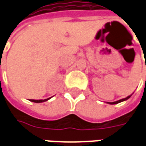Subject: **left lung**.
<instances>
[{
	"label": "left lung",
	"instance_id": "obj_1",
	"mask_svg": "<svg viewBox=\"0 0 146 146\" xmlns=\"http://www.w3.org/2000/svg\"><path fill=\"white\" fill-rule=\"evenodd\" d=\"M131 95H129V96H127V98H122V99H120V100H118V101H116V102H107V103H109V104H111V105H114V104H117V103H119V102H123V101H126V100H127L128 98H131Z\"/></svg>",
	"mask_w": 146,
	"mask_h": 146
}]
</instances>
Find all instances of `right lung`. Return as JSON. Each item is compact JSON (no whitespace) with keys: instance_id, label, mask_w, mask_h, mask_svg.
Returning <instances> with one entry per match:
<instances>
[{"instance_id":"1","label":"right lung","mask_w":146,"mask_h":146,"mask_svg":"<svg viewBox=\"0 0 146 146\" xmlns=\"http://www.w3.org/2000/svg\"><path fill=\"white\" fill-rule=\"evenodd\" d=\"M47 98V99H40V100H34V99H30V102H36V103H40V102H46L48 101V100H49L50 98Z\"/></svg>"}]
</instances>
